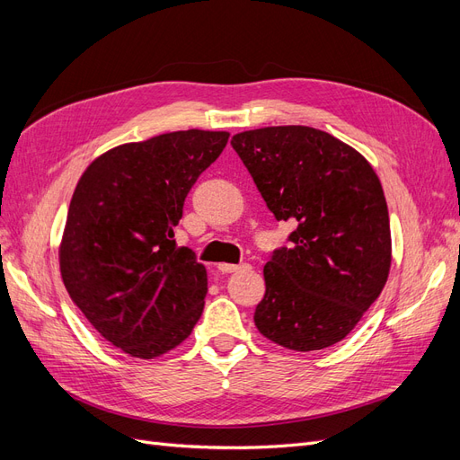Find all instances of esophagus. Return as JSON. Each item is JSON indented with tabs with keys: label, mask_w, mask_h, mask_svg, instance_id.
<instances>
[{
	"label": "esophagus",
	"mask_w": 460,
	"mask_h": 460,
	"mask_svg": "<svg viewBox=\"0 0 460 460\" xmlns=\"http://www.w3.org/2000/svg\"><path fill=\"white\" fill-rule=\"evenodd\" d=\"M242 269H247L245 262H243V264H228V262H220V264H218V270H220L222 274H232V272H238V270H242Z\"/></svg>",
	"instance_id": "obj_1"
}]
</instances>
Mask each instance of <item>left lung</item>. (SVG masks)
I'll return each mask as SVG.
<instances>
[{"instance_id":"left-lung-1","label":"left lung","mask_w":460,"mask_h":460,"mask_svg":"<svg viewBox=\"0 0 460 460\" xmlns=\"http://www.w3.org/2000/svg\"><path fill=\"white\" fill-rule=\"evenodd\" d=\"M276 220L296 230L264 264L255 326L294 351L341 341L378 299L392 264L384 190L370 163L328 132L267 127L232 137Z\"/></svg>"}]
</instances>
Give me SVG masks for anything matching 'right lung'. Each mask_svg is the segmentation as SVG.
Returning a JSON list of instances; mask_svg holds the SVG:
<instances>
[{
  "label": "right lung",
  "mask_w": 460,
  "mask_h": 460,
  "mask_svg": "<svg viewBox=\"0 0 460 460\" xmlns=\"http://www.w3.org/2000/svg\"><path fill=\"white\" fill-rule=\"evenodd\" d=\"M228 136L180 130L124 144L78 180L59 249L63 282L88 323L130 357L174 349L203 313L207 270L176 247L174 226Z\"/></svg>",
  "instance_id": "obj_1"
}]
</instances>
